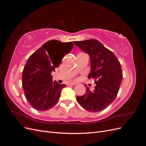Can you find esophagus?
<instances>
[{"instance_id": "34e87169", "label": "esophagus", "mask_w": 146, "mask_h": 146, "mask_svg": "<svg viewBox=\"0 0 146 146\" xmlns=\"http://www.w3.org/2000/svg\"><path fill=\"white\" fill-rule=\"evenodd\" d=\"M76 83H73V82H71V83H70L69 85H72V86H73V85H76Z\"/></svg>"}]
</instances>
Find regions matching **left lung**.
Returning <instances> with one entry per match:
<instances>
[{"mask_svg": "<svg viewBox=\"0 0 146 146\" xmlns=\"http://www.w3.org/2000/svg\"><path fill=\"white\" fill-rule=\"evenodd\" d=\"M75 44L90 55L91 72L88 78L94 80L93 91H86L76 99L82 107L90 112L105 109L116 99L122 80L121 63L113 53L94 39L74 41Z\"/></svg>", "mask_w": 146, "mask_h": 146, "instance_id": "1", "label": "left lung"}]
</instances>
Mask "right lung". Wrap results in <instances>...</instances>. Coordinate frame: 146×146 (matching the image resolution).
<instances>
[{
  "label": "right lung",
  "instance_id": "add662e5",
  "mask_svg": "<svg viewBox=\"0 0 146 146\" xmlns=\"http://www.w3.org/2000/svg\"><path fill=\"white\" fill-rule=\"evenodd\" d=\"M72 42L50 40L30 55L23 72V87L26 99L38 111H46L58 102L64 84L52 80V71H55L63 57L52 54V50L64 48L66 54L71 51ZM48 52L49 54L47 53Z\"/></svg>",
  "mask_w": 146,
  "mask_h": 146
}]
</instances>
